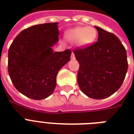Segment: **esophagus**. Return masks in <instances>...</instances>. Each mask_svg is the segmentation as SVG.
Wrapping results in <instances>:
<instances>
[{"mask_svg": "<svg viewBox=\"0 0 134 134\" xmlns=\"http://www.w3.org/2000/svg\"><path fill=\"white\" fill-rule=\"evenodd\" d=\"M71 60H75V55H74V53H72L71 55Z\"/></svg>", "mask_w": 134, "mask_h": 134, "instance_id": "1", "label": "esophagus"}]
</instances>
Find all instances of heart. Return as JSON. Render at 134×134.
<instances>
[{
  "mask_svg": "<svg viewBox=\"0 0 134 134\" xmlns=\"http://www.w3.org/2000/svg\"><path fill=\"white\" fill-rule=\"evenodd\" d=\"M97 37V32L92 27L79 26L67 30L65 37L71 42H75L81 48H86L92 45Z\"/></svg>",
  "mask_w": 134,
  "mask_h": 134,
  "instance_id": "heart-1",
  "label": "heart"
}]
</instances>
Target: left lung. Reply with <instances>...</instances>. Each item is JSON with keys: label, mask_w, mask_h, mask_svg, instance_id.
I'll return each instance as SVG.
<instances>
[{"label": "left lung", "mask_w": 134, "mask_h": 134, "mask_svg": "<svg viewBox=\"0 0 134 134\" xmlns=\"http://www.w3.org/2000/svg\"><path fill=\"white\" fill-rule=\"evenodd\" d=\"M98 41L74 53L79 63L77 81L86 95L102 99L121 87L128 69L127 51L119 38L95 26Z\"/></svg>", "instance_id": "1"}]
</instances>
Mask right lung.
<instances>
[{"mask_svg": "<svg viewBox=\"0 0 134 134\" xmlns=\"http://www.w3.org/2000/svg\"><path fill=\"white\" fill-rule=\"evenodd\" d=\"M58 23L24 29L8 50V73L18 91L32 99H46L56 86L59 70L70 60L71 51L53 52L59 41Z\"/></svg>", "mask_w": 134, "mask_h": 134, "instance_id": "add662e5", "label": "right lung"}]
</instances>
